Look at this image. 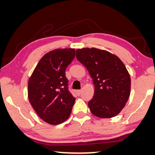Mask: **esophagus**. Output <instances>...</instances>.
<instances>
[{
  "label": "esophagus",
  "mask_w": 155,
  "mask_h": 155,
  "mask_svg": "<svg viewBox=\"0 0 155 155\" xmlns=\"http://www.w3.org/2000/svg\"><path fill=\"white\" fill-rule=\"evenodd\" d=\"M81 92H82V90H77V91H76V92H77V94H78V95H80V94L81 93Z\"/></svg>",
  "instance_id": "obj_1"
}]
</instances>
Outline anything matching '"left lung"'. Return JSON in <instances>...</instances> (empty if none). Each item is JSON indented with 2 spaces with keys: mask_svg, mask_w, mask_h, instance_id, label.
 I'll return each mask as SVG.
<instances>
[{
  "mask_svg": "<svg viewBox=\"0 0 155 155\" xmlns=\"http://www.w3.org/2000/svg\"><path fill=\"white\" fill-rule=\"evenodd\" d=\"M76 58L93 80L95 93L88 102L92 113L100 118L117 115L130 95L131 80L124 63L115 55L95 48L78 49Z\"/></svg>",
  "mask_w": 155,
  "mask_h": 155,
  "instance_id": "left-lung-1",
  "label": "left lung"
}]
</instances>
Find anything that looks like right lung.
Instances as JSON below:
<instances>
[{
  "instance_id": "1",
  "label": "right lung",
  "mask_w": 155,
  "mask_h": 155,
  "mask_svg": "<svg viewBox=\"0 0 155 155\" xmlns=\"http://www.w3.org/2000/svg\"><path fill=\"white\" fill-rule=\"evenodd\" d=\"M75 55L73 48L56 49L46 53L28 81V99L38 115L51 124L65 122L75 98L68 90L65 70Z\"/></svg>"
}]
</instances>
